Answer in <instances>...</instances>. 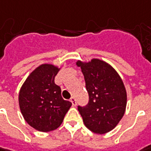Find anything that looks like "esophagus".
I'll return each instance as SVG.
<instances>
[{
    "label": "esophagus",
    "mask_w": 151,
    "mask_h": 151,
    "mask_svg": "<svg viewBox=\"0 0 151 151\" xmlns=\"http://www.w3.org/2000/svg\"><path fill=\"white\" fill-rule=\"evenodd\" d=\"M71 103H72V105L73 107H75L76 105H77V102H76V99H74V98H71L70 99Z\"/></svg>",
    "instance_id": "1"
}]
</instances>
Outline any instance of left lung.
<instances>
[{"label": "left lung", "instance_id": "8db88e82", "mask_svg": "<svg viewBox=\"0 0 151 151\" xmlns=\"http://www.w3.org/2000/svg\"><path fill=\"white\" fill-rule=\"evenodd\" d=\"M84 76L88 103L78 106L83 121L88 129L105 134L117 125L124 114L127 94L121 78L111 66L99 59L89 63L78 61Z\"/></svg>", "mask_w": 151, "mask_h": 151}]
</instances>
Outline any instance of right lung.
Masks as SVG:
<instances>
[{
  "mask_svg": "<svg viewBox=\"0 0 151 151\" xmlns=\"http://www.w3.org/2000/svg\"><path fill=\"white\" fill-rule=\"evenodd\" d=\"M59 68L52 64L37 68L26 79L19 93V105L25 120L41 132L58 128L72 103L64 100L54 79Z\"/></svg>",
  "mask_w": 151,
  "mask_h": 151,
  "instance_id": "1",
  "label": "right lung"
}]
</instances>
